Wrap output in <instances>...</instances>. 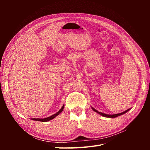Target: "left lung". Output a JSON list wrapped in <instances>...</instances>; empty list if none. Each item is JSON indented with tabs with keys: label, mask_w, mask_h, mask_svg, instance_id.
<instances>
[{
	"label": "left lung",
	"mask_w": 150,
	"mask_h": 150,
	"mask_svg": "<svg viewBox=\"0 0 150 150\" xmlns=\"http://www.w3.org/2000/svg\"><path fill=\"white\" fill-rule=\"evenodd\" d=\"M91 108H92V110H93L94 111L96 112L97 113H98V114H99L100 115H101V116H104V117H117V116H120V115H122L125 114V113L127 112H128V111L130 110V109H128V110H127L125 111L124 112H121V113H118V114H115V115H108V114H105V113H103V112H99V111H97L96 110H95V109L93 108V107H91Z\"/></svg>",
	"instance_id": "8db88e82"
}]
</instances>
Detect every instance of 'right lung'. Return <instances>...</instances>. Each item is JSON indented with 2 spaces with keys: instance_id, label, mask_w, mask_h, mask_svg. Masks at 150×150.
Returning a JSON list of instances; mask_svg holds the SVG:
<instances>
[{
  "instance_id": "1",
  "label": "right lung",
  "mask_w": 150,
  "mask_h": 150,
  "mask_svg": "<svg viewBox=\"0 0 150 150\" xmlns=\"http://www.w3.org/2000/svg\"><path fill=\"white\" fill-rule=\"evenodd\" d=\"M64 105H63L62 106V107L61 108V110L59 111L58 112H57L56 114H54V115H52V116H49V117H46V118H43V119H40V118H32L31 120H34V121H42V122H47V121H50V120H52V119H54V117H56L57 115H59L60 114V113L63 111V109H64Z\"/></svg>"
}]
</instances>
